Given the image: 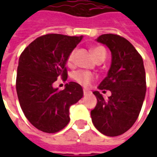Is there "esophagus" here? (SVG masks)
I'll use <instances>...</instances> for the list:
<instances>
[{
  "label": "esophagus",
  "mask_w": 157,
  "mask_h": 157,
  "mask_svg": "<svg viewBox=\"0 0 157 157\" xmlns=\"http://www.w3.org/2000/svg\"><path fill=\"white\" fill-rule=\"evenodd\" d=\"M89 93H90V92H89L87 89H83V94H84V95H88Z\"/></svg>",
  "instance_id": "obj_1"
}]
</instances>
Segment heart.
I'll list each match as a JSON object with an SVG mask.
<instances>
[{
	"instance_id": "heart-1",
	"label": "heart",
	"mask_w": 157,
	"mask_h": 157,
	"mask_svg": "<svg viewBox=\"0 0 157 157\" xmlns=\"http://www.w3.org/2000/svg\"><path fill=\"white\" fill-rule=\"evenodd\" d=\"M92 53L94 58L97 60H100V59H105L106 58V50L105 48L102 47V46H95L92 48ZM75 49H73L70 54H69L67 59H66V63L68 65H71L74 61V57H75ZM72 79L79 83L80 85L83 86H88L94 80V75L92 72L87 71H82V70H79L73 72L72 74Z\"/></svg>"
}]
</instances>
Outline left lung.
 Here are the masks:
<instances>
[{
    "instance_id": "8db88e82",
    "label": "left lung",
    "mask_w": 157,
    "mask_h": 157,
    "mask_svg": "<svg viewBox=\"0 0 157 157\" xmlns=\"http://www.w3.org/2000/svg\"><path fill=\"white\" fill-rule=\"evenodd\" d=\"M97 41L112 53L111 67L98 86L112 95L104 99L100 92H93L98 102L91 117L98 131L113 137L128 130L138 118L146 92L145 67L141 55L124 37L107 33Z\"/></svg>"
}]
</instances>
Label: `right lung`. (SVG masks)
<instances>
[{
    "instance_id": "right-lung-1",
    "label": "right lung",
    "mask_w": 157,
    "mask_h": 157,
    "mask_svg": "<svg viewBox=\"0 0 157 157\" xmlns=\"http://www.w3.org/2000/svg\"><path fill=\"white\" fill-rule=\"evenodd\" d=\"M82 37L48 33L29 44L20 55L16 89L28 120L44 133H56L70 122L69 109L82 98L81 85L71 82L64 90L53 87L60 77L67 79L69 54Z\"/></svg>"
}]
</instances>
